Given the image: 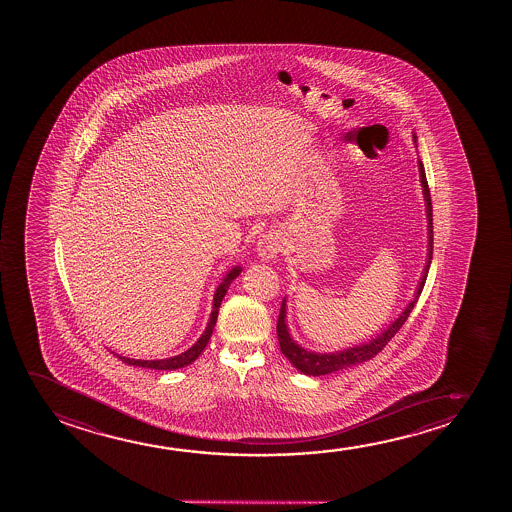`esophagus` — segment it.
<instances>
[{"mask_svg":"<svg viewBox=\"0 0 512 512\" xmlns=\"http://www.w3.org/2000/svg\"><path fill=\"white\" fill-rule=\"evenodd\" d=\"M281 248H283V239H281L280 234L278 232H267L257 243V255H259L260 260L269 262V260L278 257Z\"/></svg>","mask_w":512,"mask_h":512,"instance_id":"34e87169","label":"esophagus"}]
</instances>
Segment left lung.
<instances>
[{
    "label": "left lung",
    "mask_w": 512,
    "mask_h": 512,
    "mask_svg": "<svg viewBox=\"0 0 512 512\" xmlns=\"http://www.w3.org/2000/svg\"><path fill=\"white\" fill-rule=\"evenodd\" d=\"M414 143H416V134H413ZM418 168H420V182L423 187V196H425V203H427V220H428V259L427 266L423 269L421 274V281L416 294H414L413 301L407 304V308L402 311V315L388 325V329L383 330L381 334L374 337L369 343L360 344V346H353L348 350L334 351V353H316V351L304 350L302 346L295 343L287 327V299L281 302L280 318H278V325H276V332H278V341H280L281 353L290 360V364L294 365L297 371H301L306 376H325L330 372L343 371V369H350L353 365L362 364L371 358L376 357L379 351L385 348L386 344L390 343L400 327L406 323L407 316L411 315L414 304L418 302L421 290L425 287L427 281L428 269H430V262H432V252H434V222H432V199H430V190H428L427 175H425V168L423 162L418 161Z\"/></svg>",
    "instance_id": "1"
}]
</instances>
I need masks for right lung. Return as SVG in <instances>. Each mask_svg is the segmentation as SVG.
Here are the masks:
<instances>
[{
  "label": "right lung",
  "instance_id": "right-lung-1",
  "mask_svg": "<svg viewBox=\"0 0 512 512\" xmlns=\"http://www.w3.org/2000/svg\"><path fill=\"white\" fill-rule=\"evenodd\" d=\"M239 273H241V267H232L231 271L225 274V278L222 280V283L218 285L215 297H213V311H211L210 322L206 325V330H204L203 336L197 339V343L194 344L192 348H189L187 351H183V353L176 355V357L162 358V360H134V358L120 357V355H117V357H119L124 364L136 365V367H145V369H157V371H173V369H180V367L192 364V362H194V360L203 353L204 348H206V344L210 341L213 329H215V323H217L220 302H222L225 294H227V288H229V285H231L232 281L238 278Z\"/></svg>",
  "mask_w": 512,
  "mask_h": 512
}]
</instances>
